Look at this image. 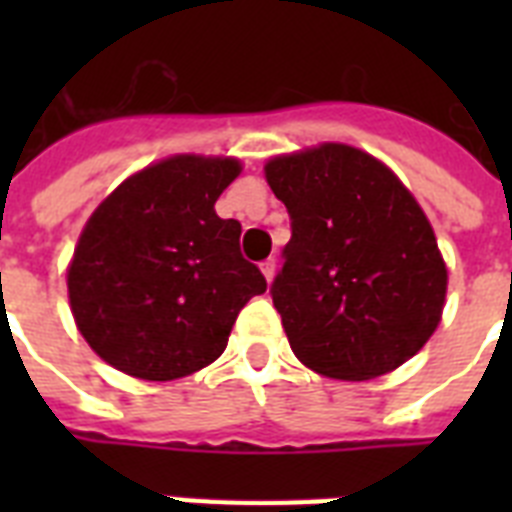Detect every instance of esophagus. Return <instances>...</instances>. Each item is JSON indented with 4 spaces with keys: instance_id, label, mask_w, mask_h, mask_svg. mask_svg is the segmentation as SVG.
<instances>
[{
    "instance_id": "1",
    "label": "esophagus",
    "mask_w": 512,
    "mask_h": 512,
    "mask_svg": "<svg viewBox=\"0 0 512 512\" xmlns=\"http://www.w3.org/2000/svg\"><path fill=\"white\" fill-rule=\"evenodd\" d=\"M260 271H263L265 281L271 284L273 276H276V260H265V263H260Z\"/></svg>"
}]
</instances>
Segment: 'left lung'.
I'll return each mask as SVG.
<instances>
[{
	"mask_svg": "<svg viewBox=\"0 0 512 512\" xmlns=\"http://www.w3.org/2000/svg\"><path fill=\"white\" fill-rule=\"evenodd\" d=\"M292 239L271 297L295 356L337 380H372L436 332L446 265L428 217L374 156L324 143L265 164Z\"/></svg>",
	"mask_w": 512,
	"mask_h": 512,
	"instance_id": "1",
	"label": "left lung"
}]
</instances>
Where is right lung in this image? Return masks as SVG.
<instances>
[{"label":"right lung","instance_id":"1","mask_svg":"<svg viewBox=\"0 0 512 512\" xmlns=\"http://www.w3.org/2000/svg\"><path fill=\"white\" fill-rule=\"evenodd\" d=\"M236 159L172 156L127 177L84 225L68 300L90 348L119 372L167 382L212 364L265 276L244 260L241 223L215 201Z\"/></svg>","mask_w":512,"mask_h":512}]
</instances>
